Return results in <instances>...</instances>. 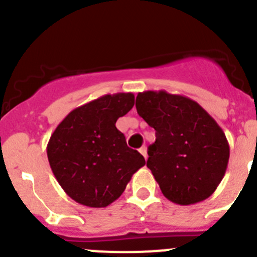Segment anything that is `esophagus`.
Masks as SVG:
<instances>
[{
	"instance_id": "esophagus-1",
	"label": "esophagus",
	"mask_w": 257,
	"mask_h": 257,
	"mask_svg": "<svg viewBox=\"0 0 257 257\" xmlns=\"http://www.w3.org/2000/svg\"><path fill=\"white\" fill-rule=\"evenodd\" d=\"M139 152H141V154L143 155L145 159H147V157H148V155H147V147H142L141 149H139Z\"/></svg>"
}]
</instances>
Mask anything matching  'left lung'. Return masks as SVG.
<instances>
[{
	"mask_svg": "<svg viewBox=\"0 0 257 257\" xmlns=\"http://www.w3.org/2000/svg\"><path fill=\"white\" fill-rule=\"evenodd\" d=\"M136 107L157 132L147 167L163 195L179 205L208 199L221 183L230 157L219 124L195 100L165 90L138 93Z\"/></svg>",
	"mask_w": 257,
	"mask_h": 257,
	"instance_id": "left-lung-1",
	"label": "left lung"
}]
</instances>
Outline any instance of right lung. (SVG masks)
Listing matches in <instances>:
<instances>
[{"mask_svg": "<svg viewBox=\"0 0 257 257\" xmlns=\"http://www.w3.org/2000/svg\"><path fill=\"white\" fill-rule=\"evenodd\" d=\"M133 93L105 94L72 110L47 144L54 177L64 193L84 206L105 208L145 165L115 126L134 105Z\"/></svg>", "mask_w": 257, "mask_h": 257, "instance_id": "add662e5", "label": "right lung"}]
</instances>
